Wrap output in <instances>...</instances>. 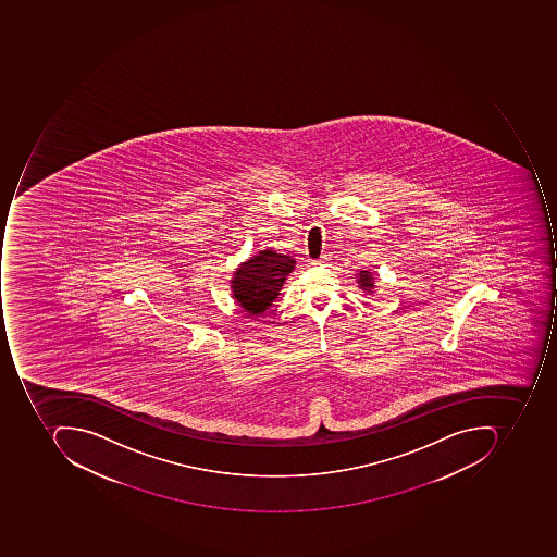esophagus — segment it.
<instances>
[{
	"mask_svg": "<svg viewBox=\"0 0 557 557\" xmlns=\"http://www.w3.org/2000/svg\"><path fill=\"white\" fill-rule=\"evenodd\" d=\"M327 261H330V258H327V256H321V258L314 259V261L311 262V264H314V265L324 264V262H327Z\"/></svg>",
	"mask_w": 557,
	"mask_h": 557,
	"instance_id": "obj_1",
	"label": "esophagus"
}]
</instances>
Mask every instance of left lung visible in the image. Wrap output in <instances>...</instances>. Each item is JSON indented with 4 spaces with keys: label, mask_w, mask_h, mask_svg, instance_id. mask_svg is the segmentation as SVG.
<instances>
[{
    "label": "left lung",
    "mask_w": 557,
    "mask_h": 557,
    "mask_svg": "<svg viewBox=\"0 0 557 557\" xmlns=\"http://www.w3.org/2000/svg\"><path fill=\"white\" fill-rule=\"evenodd\" d=\"M358 283H360V287H363L364 292H371V287H373V277H371V273H368V271H360V280H358Z\"/></svg>",
    "instance_id": "1"
}]
</instances>
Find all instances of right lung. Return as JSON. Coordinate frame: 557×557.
<instances>
[{
  "mask_svg": "<svg viewBox=\"0 0 557 557\" xmlns=\"http://www.w3.org/2000/svg\"><path fill=\"white\" fill-rule=\"evenodd\" d=\"M295 268L292 256L261 251L244 262L233 281L234 298L249 317L262 313L280 295L284 280Z\"/></svg>",
  "mask_w": 557,
  "mask_h": 557,
  "instance_id": "add662e5",
  "label": "right lung"
}]
</instances>
